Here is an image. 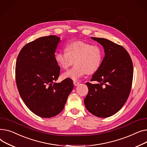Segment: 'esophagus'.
I'll return each instance as SVG.
<instances>
[{
	"label": "esophagus",
	"mask_w": 147,
	"mask_h": 147,
	"mask_svg": "<svg viewBox=\"0 0 147 147\" xmlns=\"http://www.w3.org/2000/svg\"><path fill=\"white\" fill-rule=\"evenodd\" d=\"M80 84V82L77 81H74V85L75 86H77Z\"/></svg>",
	"instance_id": "1"
}]
</instances>
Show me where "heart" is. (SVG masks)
Listing matches in <instances>:
<instances>
[{
  "mask_svg": "<svg viewBox=\"0 0 147 147\" xmlns=\"http://www.w3.org/2000/svg\"><path fill=\"white\" fill-rule=\"evenodd\" d=\"M102 51L97 45L81 41L72 42L68 44L66 50H61L55 54V60L57 65L63 69L75 65L63 74L65 78L77 80L87 72H96L101 66Z\"/></svg>",
  "mask_w": 147,
  "mask_h": 147,
  "instance_id": "b5f03b06",
  "label": "heart"
}]
</instances>
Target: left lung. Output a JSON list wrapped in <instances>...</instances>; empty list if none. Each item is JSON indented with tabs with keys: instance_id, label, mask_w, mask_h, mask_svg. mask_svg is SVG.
<instances>
[{
	"instance_id": "obj_1",
	"label": "left lung",
	"mask_w": 147,
	"mask_h": 147,
	"mask_svg": "<svg viewBox=\"0 0 147 147\" xmlns=\"http://www.w3.org/2000/svg\"><path fill=\"white\" fill-rule=\"evenodd\" d=\"M104 47L105 56L98 69L87 82L88 92L84 99L88 111L99 117L115 115L126 102L133 80V63L126 49L107 39L91 37Z\"/></svg>"
}]
</instances>
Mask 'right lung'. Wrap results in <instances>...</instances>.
Segmentation results:
<instances>
[{
    "label": "right lung",
    "mask_w": 147,
    "mask_h": 147,
    "mask_svg": "<svg viewBox=\"0 0 147 147\" xmlns=\"http://www.w3.org/2000/svg\"><path fill=\"white\" fill-rule=\"evenodd\" d=\"M59 42L55 36L38 38L24 46L16 59L15 79L20 96L32 113L41 117L59 114L74 88L70 78L54 82L60 70L55 55Z\"/></svg>",
    "instance_id": "1"
}]
</instances>
